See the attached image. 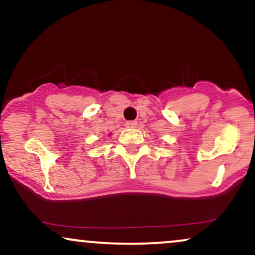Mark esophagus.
I'll use <instances>...</instances> for the list:
<instances>
[{"instance_id":"esophagus-1","label":"esophagus","mask_w":255,"mask_h":255,"mask_svg":"<svg viewBox=\"0 0 255 255\" xmlns=\"http://www.w3.org/2000/svg\"><path fill=\"white\" fill-rule=\"evenodd\" d=\"M137 126L136 121H127L126 122V127L127 128H135Z\"/></svg>"}]
</instances>
